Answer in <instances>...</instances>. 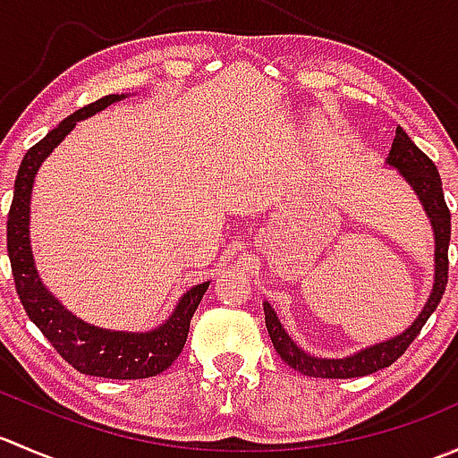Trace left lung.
Instances as JSON below:
<instances>
[{"mask_svg": "<svg viewBox=\"0 0 458 458\" xmlns=\"http://www.w3.org/2000/svg\"><path fill=\"white\" fill-rule=\"evenodd\" d=\"M387 168L396 170L399 177L403 179L410 186V191L417 195L419 203H421L423 212L429 219L434 234V284L432 293H429L426 306L419 312V317L405 327L399 335L390 336L386 341L368 345V348L357 350L354 354L348 357L330 359V357H315L308 350H303L288 330L284 323L276 317L275 308L267 301H263V312H266V327L270 335L272 345L279 352V357L294 368L297 372L306 374V377L317 378H354V377H366L383 368L392 366L401 354L408 350V345L417 339L421 327L437 310L438 301H441L443 293L447 285V246H450V210L445 206V197H443L441 177L426 152L417 148V143L405 135L403 128H396V137L392 141L390 155L386 159Z\"/></svg>", "mask_w": 458, "mask_h": 458, "instance_id": "8db88e82", "label": "left lung"}]
</instances>
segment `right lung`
<instances>
[{"mask_svg": "<svg viewBox=\"0 0 458 458\" xmlns=\"http://www.w3.org/2000/svg\"><path fill=\"white\" fill-rule=\"evenodd\" d=\"M126 97L128 95H106L95 104L84 106L26 152L15 179L6 228L8 257H11L15 288L26 315L77 372L104 378H148L173 366L188 339L191 318L199 306L203 293L210 285V281H203L186 290L170 317L152 330L126 332L92 326L84 318L75 317L39 279L30 246V199L37 173L46 157L66 140V135H71L77 122H84Z\"/></svg>", "mask_w": 458, "mask_h": 458, "instance_id": "1", "label": "right lung"}]
</instances>
